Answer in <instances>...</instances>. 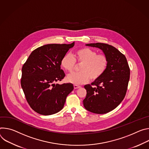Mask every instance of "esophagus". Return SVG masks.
<instances>
[{
	"label": "esophagus",
	"mask_w": 149,
	"mask_h": 149,
	"mask_svg": "<svg viewBox=\"0 0 149 149\" xmlns=\"http://www.w3.org/2000/svg\"><path fill=\"white\" fill-rule=\"evenodd\" d=\"M73 86H74V89H78V88H80V86L77 85H74Z\"/></svg>",
	"instance_id": "1"
}]
</instances>
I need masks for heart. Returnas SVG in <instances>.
Here are the masks:
<instances>
[{
	"label": "heart",
	"mask_w": 149,
	"mask_h": 149,
	"mask_svg": "<svg viewBox=\"0 0 149 149\" xmlns=\"http://www.w3.org/2000/svg\"><path fill=\"white\" fill-rule=\"evenodd\" d=\"M76 62L81 64L79 72H73L66 77L67 81L75 85H81L88 82L89 79L95 81L100 79L105 72L108 60L103 54H97L94 49L85 47L77 49L74 58L69 53L64 54L61 59L60 65L63 69L72 72L75 67Z\"/></svg>",
	"instance_id": "b5f03b06"
}]
</instances>
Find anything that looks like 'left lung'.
Here are the masks:
<instances>
[{
  "label": "left lung",
  "mask_w": 149,
  "mask_h": 149,
  "mask_svg": "<svg viewBox=\"0 0 149 149\" xmlns=\"http://www.w3.org/2000/svg\"><path fill=\"white\" fill-rule=\"evenodd\" d=\"M87 46L97 47L103 51L108 60L104 74L91 85H85L86 96L83 101L85 108L98 114L110 112L124 100L130 70L125 56L116 48L105 43H91Z\"/></svg>",
  "instance_id": "left-lung-1"
}]
</instances>
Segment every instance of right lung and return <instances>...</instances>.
Returning <instances> with one entry per match:
<instances>
[{
    "mask_svg": "<svg viewBox=\"0 0 149 149\" xmlns=\"http://www.w3.org/2000/svg\"><path fill=\"white\" fill-rule=\"evenodd\" d=\"M74 45L73 42L42 45L34 49L24 64L21 87L28 104L36 112L49 115L59 112L73 90L72 84L54 83L65 77L60 61Z\"/></svg>",
    "mask_w": 149,
    "mask_h": 149,
    "instance_id": "right-lung-1",
    "label": "right lung"
}]
</instances>
